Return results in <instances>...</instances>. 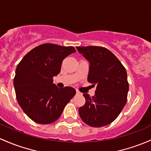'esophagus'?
<instances>
[{
	"label": "esophagus",
	"instance_id": "34e87169",
	"mask_svg": "<svg viewBox=\"0 0 151 151\" xmlns=\"http://www.w3.org/2000/svg\"><path fill=\"white\" fill-rule=\"evenodd\" d=\"M76 93H77V95H81V94H82V93H81L80 91H78V90H77V91H76Z\"/></svg>",
	"mask_w": 151,
	"mask_h": 151
}]
</instances>
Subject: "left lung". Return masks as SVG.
Segmentation results:
<instances>
[{
  "mask_svg": "<svg viewBox=\"0 0 151 151\" xmlns=\"http://www.w3.org/2000/svg\"><path fill=\"white\" fill-rule=\"evenodd\" d=\"M90 63L88 81L96 85L95 96L84 93L85 104L79 109L82 120L101 127L114 122L127 100L129 83L125 68L113 53L104 47H77Z\"/></svg>",
  "mask_w": 151,
  "mask_h": 151,
  "instance_id": "8db88e82",
  "label": "left lung"
}]
</instances>
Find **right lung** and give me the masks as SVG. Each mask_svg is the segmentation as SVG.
<instances>
[{"label":"right lung","instance_id":"add662e5","mask_svg":"<svg viewBox=\"0 0 151 151\" xmlns=\"http://www.w3.org/2000/svg\"><path fill=\"white\" fill-rule=\"evenodd\" d=\"M74 52L72 46L45 43L30 50L17 66L14 80L17 101L36 123L47 124L56 121L76 94L74 88H58L53 83L63 60Z\"/></svg>","mask_w":151,"mask_h":151}]
</instances>
